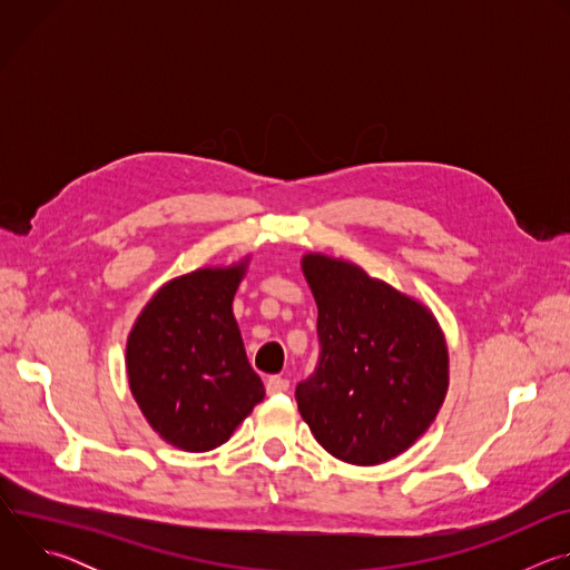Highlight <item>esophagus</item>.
Masks as SVG:
<instances>
[{"instance_id":"esophagus-1","label":"esophagus","mask_w":570,"mask_h":570,"mask_svg":"<svg viewBox=\"0 0 570 570\" xmlns=\"http://www.w3.org/2000/svg\"><path fill=\"white\" fill-rule=\"evenodd\" d=\"M286 390H288V379H284V376H271L266 381V392L268 394H282Z\"/></svg>"}]
</instances>
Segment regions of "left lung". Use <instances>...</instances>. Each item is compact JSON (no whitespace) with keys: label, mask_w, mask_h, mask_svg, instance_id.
<instances>
[{"label":"left lung","mask_w":570,"mask_h":570,"mask_svg":"<svg viewBox=\"0 0 570 570\" xmlns=\"http://www.w3.org/2000/svg\"><path fill=\"white\" fill-rule=\"evenodd\" d=\"M317 304V365L295 387L315 440L350 464L409 449L435 420L449 354L435 317L358 266L322 255L302 262Z\"/></svg>","instance_id":"obj_1"}]
</instances>
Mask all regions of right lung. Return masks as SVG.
I'll use <instances>...</instances> for the list:
<instances>
[{"label":"right lung","instance_id":"obj_1","mask_svg":"<svg viewBox=\"0 0 570 570\" xmlns=\"http://www.w3.org/2000/svg\"><path fill=\"white\" fill-rule=\"evenodd\" d=\"M243 264L203 268L161 286L128 336L135 401L153 431L185 451H209L264 399L232 299Z\"/></svg>","mask_w":570,"mask_h":570}]
</instances>
